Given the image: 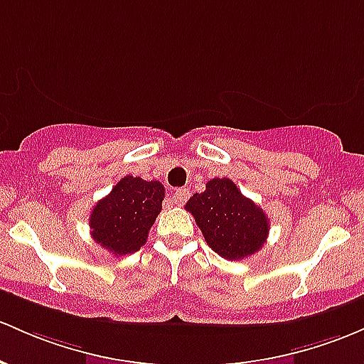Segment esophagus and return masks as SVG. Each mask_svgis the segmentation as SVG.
<instances>
[{"mask_svg":"<svg viewBox=\"0 0 364 364\" xmlns=\"http://www.w3.org/2000/svg\"><path fill=\"white\" fill-rule=\"evenodd\" d=\"M188 197H190L188 190H186V188H178L173 193V202L176 203V205H183V203L188 200Z\"/></svg>","mask_w":364,"mask_h":364,"instance_id":"obj_1","label":"esophagus"}]
</instances>
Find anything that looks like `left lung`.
I'll return each mask as SVG.
<instances>
[{
	"instance_id": "8db88e82",
	"label": "left lung",
	"mask_w": 364,
	"mask_h": 364,
	"mask_svg": "<svg viewBox=\"0 0 364 364\" xmlns=\"http://www.w3.org/2000/svg\"><path fill=\"white\" fill-rule=\"evenodd\" d=\"M207 245L230 261L250 257L264 245L269 219L250 198L243 197L231 179L214 178L203 193L186 202Z\"/></svg>"
}]
</instances>
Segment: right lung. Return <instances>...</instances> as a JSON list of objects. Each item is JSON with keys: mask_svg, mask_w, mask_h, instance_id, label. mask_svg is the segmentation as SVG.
<instances>
[{"mask_svg": "<svg viewBox=\"0 0 364 364\" xmlns=\"http://www.w3.org/2000/svg\"><path fill=\"white\" fill-rule=\"evenodd\" d=\"M164 195L162 183L124 176L91 210L93 240L114 255L136 252L161 214Z\"/></svg>", "mask_w": 364, "mask_h": 364, "instance_id": "right-lung-1", "label": "right lung"}]
</instances>
